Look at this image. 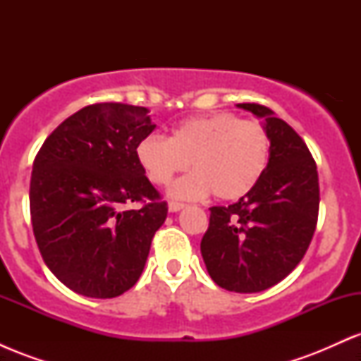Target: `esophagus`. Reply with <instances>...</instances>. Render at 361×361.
<instances>
[{
    "label": "esophagus",
    "instance_id": "1",
    "mask_svg": "<svg viewBox=\"0 0 361 361\" xmlns=\"http://www.w3.org/2000/svg\"><path fill=\"white\" fill-rule=\"evenodd\" d=\"M183 204H178V202H169V205H168V210L169 212H180L181 209H183Z\"/></svg>",
    "mask_w": 361,
    "mask_h": 361
}]
</instances>
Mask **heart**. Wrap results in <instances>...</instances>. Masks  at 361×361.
Wrapping results in <instances>:
<instances>
[{
  "instance_id": "b5f03b06",
  "label": "heart",
  "mask_w": 361,
  "mask_h": 361,
  "mask_svg": "<svg viewBox=\"0 0 361 361\" xmlns=\"http://www.w3.org/2000/svg\"><path fill=\"white\" fill-rule=\"evenodd\" d=\"M270 134L258 120L219 111L178 123L169 139L147 135L135 154L149 180L168 185L192 163L171 195L197 200L214 193L219 200H239L259 183L270 163Z\"/></svg>"
}]
</instances>
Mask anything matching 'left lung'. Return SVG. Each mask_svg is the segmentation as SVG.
<instances>
[{"label": "left lung", "instance_id": "left-lung-1", "mask_svg": "<svg viewBox=\"0 0 361 361\" xmlns=\"http://www.w3.org/2000/svg\"><path fill=\"white\" fill-rule=\"evenodd\" d=\"M238 106L264 120L270 163L246 197L210 209L200 251L219 287L255 293L283 280L304 258L317 224L319 178L309 147L287 122L258 103Z\"/></svg>", "mask_w": 361, "mask_h": 361}]
</instances>
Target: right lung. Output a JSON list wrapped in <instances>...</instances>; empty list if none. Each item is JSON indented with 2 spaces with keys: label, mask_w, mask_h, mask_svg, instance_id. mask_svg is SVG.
<instances>
[{
  "label": "right lung",
  "mask_w": 361,
  "mask_h": 361,
  "mask_svg": "<svg viewBox=\"0 0 361 361\" xmlns=\"http://www.w3.org/2000/svg\"><path fill=\"white\" fill-rule=\"evenodd\" d=\"M154 128L144 106L94 103L66 118L35 156L30 215L37 246L49 270L80 295H122L146 267L168 215L135 154ZM132 201L143 207L123 209Z\"/></svg>",
  "instance_id": "add662e5"
}]
</instances>
